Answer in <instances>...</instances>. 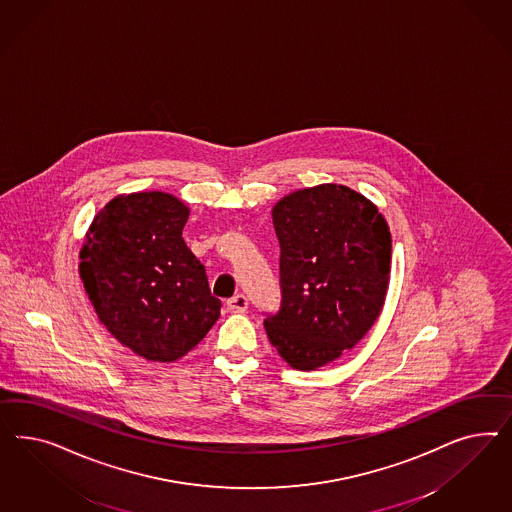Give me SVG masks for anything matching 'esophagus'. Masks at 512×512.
Masks as SVG:
<instances>
[{
  "label": "esophagus",
  "instance_id": "34e87169",
  "mask_svg": "<svg viewBox=\"0 0 512 512\" xmlns=\"http://www.w3.org/2000/svg\"><path fill=\"white\" fill-rule=\"evenodd\" d=\"M227 306L234 313H244L248 310V298L244 295H234L233 298L227 300Z\"/></svg>",
  "mask_w": 512,
  "mask_h": 512
}]
</instances>
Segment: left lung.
Masks as SVG:
<instances>
[{
    "label": "left lung",
    "instance_id": "left-lung-1",
    "mask_svg": "<svg viewBox=\"0 0 512 512\" xmlns=\"http://www.w3.org/2000/svg\"><path fill=\"white\" fill-rule=\"evenodd\" d=\"M281 308L264 321L291 368L311 372L353 349L377 321L390 281L385 216L340 184L298 189L272 208Z\"/></svg>",
    "mask_w": 512,
    "mask_h": 512
}]
</instances>
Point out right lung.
<instances>
[{
    "mask_svg": "<svg viewBox=\"0 0 512 512\" xmlns=\"http://www.w3.org/2000/svg\"><path fill=\"white\" fill-rule=\"evenodd\" d=\"M189 206L165 191L122 193L93 217L78 274L97 319L135 355L174 362L219 319L201 261L182 231Z\"/></svg>",
    "mask_w": 512,
    "mask_h": 512,
    "instance_id": "right-lung-1",
    "label": "right lung"
}]
</instances>
